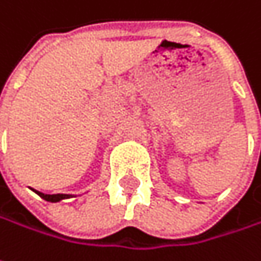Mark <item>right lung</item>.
<instances>
[{
    "instance_id": "1",
    "label": "right lung",
    "mask_w": 261,
    "mask_h": 261,
    "mask_svg": "<svg viewBox=\"0 0 261 261\" xmlns=\"http://www.w3.org/2000/svg\"><path fill=\"white\" fill-rule=\"evenodd\" d=\"M37 194L41 197V199H44V200L47 201H60L64 200V199H70V197H73V196H70V194H43V193H40V191H36Z\"/></svg>"
}]
</instances>
